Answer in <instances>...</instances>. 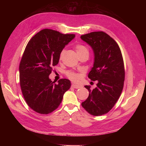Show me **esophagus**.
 <instances>
[{"label": "esophagus", "mask_w": 146, "mask_h": 146, "mask_svg": "<svg viewBox=\"0 0 146 146\" xmlns=\"http://www.w3.org/2000/svg\"><path fill=\"white\" fill-rule=\"evenodd\" d=\"M72 87L74 88H76V89H78V88H80L82 87V85H78V84H75V83H73L72 85Z\"/></svg>", "instance_id": "esophagus-1"}]
</instances>
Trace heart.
Returning <instances> with one entry per match:
<instances>
[{
	"mask_svg": "<svg viewBox=\"0 0 146 146\" xmlns=\"http://www.w3.org/2000/svg\"><path fill=\"white\" fill-rule=\"evenodd\" d=\"M76 49L77 51V53L78 55H80L83 54V53H85L86 52H88V48L83 45L82 44H77L76 47ZM63 52H61V55L63 54ZM66 75L69 78H70V80L74 81V82H78L79 80H80V76L79 75L75 73L72 71H68L66 72Z\"/></svg>",
	"mask_w": 146,
	"mask_h": 146,
	"instance_id": "obj_1",
	"label": "heart"
}]
</instances>
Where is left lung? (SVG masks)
I'll use <instances>...</instances> for the list:
<instances>
[{"mask_svg": "<svg viewBox=\"0 0 146 146\" xmlns=\"http://www.w3.org/2000/svg\"><path fill=\"white\" fill-rule=\"evenodd\" d=\"M80 38L91 47L94 54L88 78L98 81L92 90L90 86H85L89 96L82 106L91 115L101 116L112 109L123 89L125 69L122 53L117 42L104 32H91Z\"/></svg>", "mask_w": 146, "mask_h": 146, "instance_id": "8db88e82", "label": "left lung"}]
</instances>
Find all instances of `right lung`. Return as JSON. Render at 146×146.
I'll list each match as a JSON object with an SVG mask.
<instances>
[{
    "instance_id": "1",
    "label": "right lung",
    "mask_w": 146,
    "mask_h": 146,
    "mask_svg": "<svg viewBox=\"0 0 146 146\" xmlns=\"http://www.w3.org/2000/svg\"><path fill=\"white\" fill-rule=\"evenodd\" d=\"M74 38V34L46 29L29 41L19 64V82L26 103L35 111L42 114L54 111L70 88L68 79H60L56 84L48 76L58 63L61 51Z\"/></svg>"
}]
</instances>
